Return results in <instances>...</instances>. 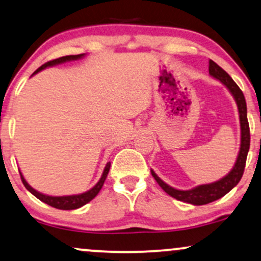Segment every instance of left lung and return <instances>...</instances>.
I'll use <instances>...</instances> for the list:
<instances>
[{"label":"left lung","mask_w":261,"mask_h":261,"mask_svg":"<svg viewBox=\"0 0 261 261\" xmlns=\"http://www.w3.org/2000/svg\"><path fill=\"white\" fill-rule=\"evenodd\" d=\"M208 72L212 76H215L216 79L222 81V83L228 87L230 92L234 96L236 103H238L240 123H241V147H240L239 157L235 163V167L232 168V170L230 171L225 177H223L222 180L213 182V184L210 185L198 186V187L189 189V191H178V189L170 187V186H168L165 182L162 181L153 171H151L154 180L158 182V185L163 188V191L165 193H168L169 195L177 199V200L188 202V204L193 205H206L208 204V202L218 200L219 198L224 197L226 193L231 191V189L239 184L243 175V171H245L247 154H248L250 145L249 124L248 120H247V106L242 91L240 90V87L238 85H236V83L231 79V76H230L224 69L221 68L217 63L213 62L212 60L208 61Z\"/></svg>","instance_id":"8db88e82"}]
</instances>
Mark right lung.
Masks as SVG:
<instances>
[{
  "label": "right lung",
  "instance_id": "add662e5",
  "mask_svg": "<svg viewBox=\"0 0 261 261\" xmlns=\"http://www.w3.org/2000/svg\"><path fill=\"white\" fill-rule=\"evenodd\" d=\"M83 56H84V54H80V55H68V56H62V57H59V59L51 60V61H49V62L44 63L43 66H40L39 68L37 69L33 74L40 72V70L46 68V67L55 66V64H59V63H63V62H66V61L81 59ZM110 165H111L110 162H108L106 165V169H104V171H103V175H101V177H100V180L98 181V184L94 186L93 188H91L90 191L83 193V194L67 195V197H49V195L42 194V193L35 191L31 186L27 184L25 178H23V176L21 175V172L20 171L19 172H20V177H21L22 184L26 187L27 191L31 192L32 194L35 195L36 198H38L40 201L45 202V204H48L50 206H53V207L59 208V210H75V208H79V207H81V206L87 204V202H90L94 197H96L98 193H99V191L104 185V181H106L108 172H109V170H110Z\"/></svg>",
  "mask_w": 261,
  "mask_h": 261
}]
</instances>
